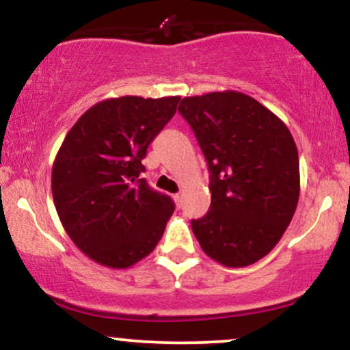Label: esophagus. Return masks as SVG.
Returning a JSON list of instances; mask_svg holds the SVG:
<instances>
[{"label":"esophagus","mask_w":350,"mask_h":350,"mask_svg":"<svg viewBox=\"0 0 350 350\" xmlns=\"http://www.w3.org/2000/svg\"><path fill=\"white\" fill-rule=\"evenodd\" d=\"M172 199H174L176 206H178V207L183 206V196H180V194H174V196H172Z\"/></svg>","instance_id":"esophagus-1"}]
</instances>
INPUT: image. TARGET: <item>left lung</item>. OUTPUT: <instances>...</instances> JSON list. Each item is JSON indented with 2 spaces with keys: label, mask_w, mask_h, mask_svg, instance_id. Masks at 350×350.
Returning <instances> with one entry per match:
<instances>
[{
  "label": "left lung",
  "mask_w": 350,
  "mask_h": 350,
  "mask_svg": "<svg viewBox=\"0 0 350 350\" xmlns=\"http://www.w3.org/2000/svg\"><path fill=\"white\" fill-rule=\"evenodd\" d=\"M211 171V208L191 220L204 253L224 267L256 263L280 242L299 199L298 148L273 111L242 92L180 100Z\"/></svg>",
  "instance_id": "left-lung-1"
}]
</instances>
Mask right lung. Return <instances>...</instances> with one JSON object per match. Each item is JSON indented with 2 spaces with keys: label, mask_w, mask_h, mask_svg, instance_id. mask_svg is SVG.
<instances>
[{
  "label": "right lung",
  "mask_w": 350,
  "mask_h": 350,
  "mask_svg": "<svg viewBox=\"0 0 350 350\" xmlns=\"http://www.w3.org/2000/svg\"><path fill=\"white\" fill-rule=\"evenodd\" d=\"M180 97L124 95L88 108L64 138L52 166L62 227L88 258L130 268L154 250L174 212L148 186L142 159L174 116Z\"/></svg>",
  "instance_id": "1"
}]
</instances>
